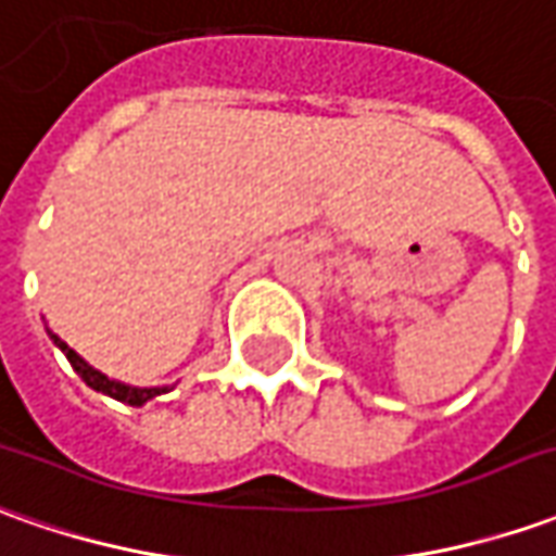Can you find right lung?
Here are the masks:
<instances>
[{"mask_svg": "<svg viewBox=\"0 0 556 556\" xmlns=\"http://www.w3.org/2000/svg\"><path fill=\"white\" fill-rule=\"evenodd\" d=\"M54 338V343L66 353V358H70V365L75 368V374L88 383L90 389H97V392H105V395H112V399H118V402H124V405H146L149 399H154V395H161V392H167V389H136V387H127V383H118V380H109L105 374H100L97 368H90L85 358L78 356L72 346H66V343L60 341L56 334H51Z\"/></svg>", "mask_w": 556, "mask_h": 556, "instance_id": "add662e5", "label": "right lung"}]
</instances>
